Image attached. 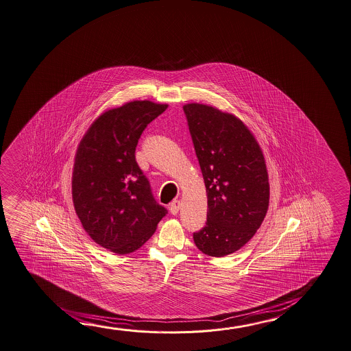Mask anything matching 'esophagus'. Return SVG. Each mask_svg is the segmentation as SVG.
I'll return each instance as SVG.
<instances>
[{"label": "esophagus", "instance_id": "34e87169", "mask_svg": "<svg viewBox=\"0 0 351 351\" xmlns=\"http://www.w3.org/2000/svg\"><path fill=\"white\" fill-rule=\"evenodd\" d=\"M180 209V202L179 200H173L171 205H169V211L172 213L173 215H177Z\"/></svg>", "mask_w": 351, "mask_h": 351}]
</instances>
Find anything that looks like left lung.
<instances>
[{
    "mask_svg": "<svg viewBox=\"0 0 351 351\" xmlns=\"http://www.w3.org/2000/svg\"><path fill=\"white\" fill-rule=\"evenodd\" d=\"M183 110L208 197L206 223L193 239L205 255L223 257L249 243L266 217V162L254 134L236 116L197 102Z\"/></svg>",
    "mask_w": 351,
    "mask_h": 351,
    "instance_id": "1",
    "label": "left lung"
}]
</instances>
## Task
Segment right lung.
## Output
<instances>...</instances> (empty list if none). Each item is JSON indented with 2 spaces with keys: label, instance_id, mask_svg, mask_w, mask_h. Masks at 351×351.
Instances as JSON below:
<instances>
[{
  "label": "right lung",
  "instance_id": "add662e5",
  "mask_svg": "<svg viewBox=\"0 0 351 351\" xmlns=\"http://www.w3.org/2000/svg\"><path fill=\"white\" fill-rule=\"evenodd\" d=\"M167 108L134 100L108 110L77 147L71 178L77 217L96 243L119 255L140 249L166 217L134 151L147 125Z\"/></svg>",
  "mask_w": 351,
  "mask_h": 351
}]
</instances>
